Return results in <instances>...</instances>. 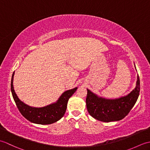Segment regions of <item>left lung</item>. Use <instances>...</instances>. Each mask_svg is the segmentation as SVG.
<instances>
[{
    "instance_id": "1",
    "label": "left lung",
    "mask_w": 150,
    "mask_h": 150,
    "mask_svg": "<svg viewBox=\"0 0 150 150\" xmlns=\"http://www.w3.org/2000/svg\"><path fill=\"white\" fill-rule=\"evenodd\" d=\"M87 91L86 103L88 113L92 117L102 122L118 121L128 114L137 100L140 92L139 77L137 75L136 86L129 94L115 99L98 97L88 89Z\"/></svg>"
}]
</instances>
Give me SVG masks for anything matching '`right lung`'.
Masks as SVG:
<instances>
[{"label": "right lung", "mask_w": 150, "mask_h": 150, "mask_svg": "<svg viewBox=\"0 0 150 150\" xmlns=\"http://www.w3.org/2000/svg\"><path fill=\"white\" fill-rule=\"evenodd\" d=\"M14 74L15 72L12 75L11 91L17 107L21 113L27 120L38 124L45 125V124H53L61 119L66 112L69 98L72 96V95L77 89V88H75L64 92L55 103L42 108L31 107L22 102L15 93L13 84Z\"/></svg>", "instance_id": "obj_1"}]
</instances>
